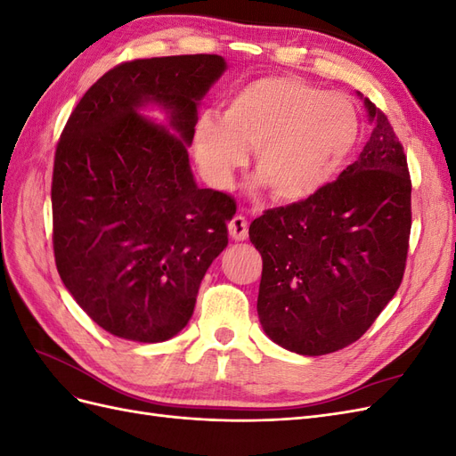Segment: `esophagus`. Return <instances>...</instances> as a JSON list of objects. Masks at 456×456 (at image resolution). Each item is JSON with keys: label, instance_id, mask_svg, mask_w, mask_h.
Wrapping results in <instances>:
<instances>
[{"label": "esophagus", "instance_id": "1", "mask_svg": "<svg viewBox=\"0 0 456 456\" xmlns=\"http://www.w3.org/2000/svg\"><path fill=\"white\" fill-rule=\"evenodd\" d=\"M230 236L236 241H243L249 236V220L243 215H236L230 220Z\"/></svg>", "mask_w": 456, "mask_h": 456}]
</instances>
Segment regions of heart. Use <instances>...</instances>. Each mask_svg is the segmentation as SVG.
<instances>
[{
  "label": "heart",
  "instance_id": "b5f03b06",
  "mask_svg": "<svg viewBox=\"0 0 456 456\" xmlns=\"http://www.w3.org/2000/svg\"><path fill=\"white\" fill-rule=\"evenodd\" d=\"M362 134L348 96L295 76H265L233 91L218 116L196 123V159L215 188H226L247 150L255 175L278 201L308 200L346 167Z\"/></svg>",
  "mask_w": 456,
  "mask_h": 456
}]
</instances>
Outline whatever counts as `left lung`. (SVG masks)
Here are the masks:
<instances>
[{
    "label": "left lung",
    "instance_id": "1",
    "mask_svg": "<svg viewBox=\"0 0 456 456\" xmlns=\"http://www.w3.org/2000/svg\"><path fill=\"white\" fill-rule=\"evenodd\" d=\"M375 123L360 158L312 198L255 218L262 256L258 320L280 346L323 355L350 346L402 285L411 236V175L388 118Z\"/></svg>",
    "mask_w": 456,
    "mask_h": 456
}]
</instances>
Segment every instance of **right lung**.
<instances>
[{
    "label": "right lung",
    "instance_id": "1",
    "mask_svg": "<svg viewBox=\"0 0 456 456\" xmlns=\"http://www.w3.org/2000/svg\"><path fill=\"white\" fill-rule=\"evenodd\" d=\"M224 68L218 54L121 62L62 129L51 184L54 265L84 312L119 338L161 342L183 330L228 245L236 201L196 186L183 144ZM148 100L170 110L178 140L135 114Z\"/></svg>",
    "mask_w": 456,
    "mask_h": 456
}]
</instances>
